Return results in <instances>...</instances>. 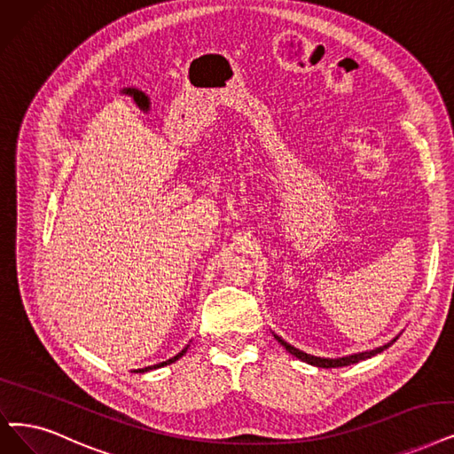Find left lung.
Masks as SVG:
<instances>
[{"instance_id": "left-lung-1", "label": "left lung", "mask_w": 454, "mask_h": 454, "mask_svg": "<svg viewBox=\"0 0 454 454\" xmlns=\"http://www.w3.org/2000/svg\"><path fill=\"white\" fill-rule=\"evenodd\" d=\"M276 339H278V340L283 344V347H285L290 354H293L294 357L305 361V364H309V365L322 367V369H335V367H347V365L357 364V361H364V359H367V357H372V356H376V354H380V352H384L386 348H389L391 344L395 342V340H391V342L384 344V347H380V348L371 350V352H361V354H354V356H347V357H339V359H325V357L309 356V354H305V352H301V350H298V348H294V347H290L288 342H285V340H283L281 337H278V335H276Z\"/></svg>"}]
</instances>
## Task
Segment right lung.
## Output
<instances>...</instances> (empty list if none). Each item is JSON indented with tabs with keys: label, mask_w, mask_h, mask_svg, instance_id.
Masks as SVG:
<instances>
[{
	"label": "right lung",
	"mask_w": 454,
	"mask_h": 454,
	"mask_svg": "<svg viewBox=\"0 0 454 454\" xmlns=\"http://www.w3.org/2000/svg\"><path fill=\"white\" fill-rule=\"evenodd\" d=\"M186 350H188V347L186 348H183L180 350L175 357H171V359H168V361H164V364H158V365H153V367H145V369H137L136 372H147V371H153V369H158V367H164V365H169V364H173V361H176L178 357H183L184 354H186Z\"/></svg>",
	"instance_id": "1"
}]
</instances>
